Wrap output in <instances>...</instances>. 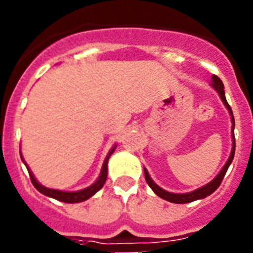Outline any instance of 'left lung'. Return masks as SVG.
Wrapping results in <instances>:
<instances>
[{"mask_svg":"<svg viewBox=\"0 0 253 253\" xmlns=\"http://www.w3.org/2000/svg\"><path fill=\"white\" fill-rule=\"evenodd\" d=\"M210 86L213 87L214 90L218 92L219 97H220V100L223 101L224 106L227 107L228 113H229V115H231V122H232V151H231V154H229V158H228V161L225 162L224 166H223V169H220V172H219L218 175H216L213 180L210 181V182H208V184H205L204 186L194 190V191H190V193H184V194L169 193V191H167V190H163L162 187L158 186V185L156 184L153 180H152V177L149 176L148 171L144 169V176H146L147 184H148L149 187L153 190V193L156 194L157 196L165 199V200H167V202H169V203H175V204H186V203H191V202H195V200H200V199H204V198H207V196H209L210 194H213L214 191H215V190L219 187V185H220V182H222L223 177H224L225 172H227L228 167L231 166L232 161H233L234 151H236L233 113H232L231 106L228 105L227 99H225L224 84H223V82L220 81V78L216 77V76H213V77H211V82H210Z\"/></svg>","mask_w":253,"mask_h":253,"instance_id":"8db88e82","label":"left lung"}]
</instances>
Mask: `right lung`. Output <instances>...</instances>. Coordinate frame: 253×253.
Masks as SVG:
<instances>
[{
  "label": "right lung",
  "mask_w": 253,
  "mask_h": 253,
  "mask_svg": "<svg viewBox=\"0 0 253 253\" xmlns=\"http://www.w3.org/2000/svg\"><path fill=\"white\" fill-rule=\"evenodd\" d=\"M115 148H116V144L110 149V151H109V153H107L106 158H105L104 163H102L101 172H100V176L97 177V180H96L92 185H90V186L84 187V189L82 190H77V191H63V190L49 189V187L43 186L40 182H38L35 176L33 175L31 169H29V166L26 165L24 158H22L21 153H20V156H21L22 162L25 163L26 169H28L29 175H30V178H31V182H33V185H34L35 189H37L39 193L44 194V195L49 196V198L55 199V200H59V202L68 203V204H75V203H81V202H84V200H87V199H90L91 196L95 195V194L97 193L102 186H104L105 181H106V177H107V162H109V158H110L111 154L114 153Z\"/></svg>",
  "instance_id": "1"
}]
</instances>
